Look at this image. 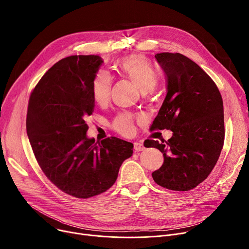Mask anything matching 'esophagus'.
Instances as JSON below:
<instances>
[{
    "mask_svg": "<svg viewBox=\"0 0 249 249\" xmlns=\"http://www.w3.org/2000/svg\"><path fill=\"white\" fill-rule=\"evenodd\" d=\"M134 149L136 152H141L145 150V147L142 143H138V142H136V143H134Z\"/></svg>",
    "mask_w": 249,
    "mask_h": 249,
    "instance_id": "1",
    "label": "esophagus"
}]
</instances>
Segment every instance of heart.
Returning a JSON list of instances; mask_svg holds the SVG:
<instances>
[{
  "label": "heart",
  "instance_id": "1",
  "mask_svg": "<svg viewBox=\"0 0 249 249\" xmlns=\"http://www.w3.org/2000/svg\"><path fill=\"white\" fill-rule=\"evenodd\" d=\"M118 73L130 80L143 92L152 91L158 84L159 74L155 66L144 56L131 55L118 61ZM112 78L105 72H98L91 83V95L95 103L104 105L108 102L111 94ZM134 117L128 113H120L113 122L112 127L118 133L129 136L134 131Z\"/></svg>",
  "mask_w": 249,
  "mask_h": 249
}]
</instances>
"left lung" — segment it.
I'll list each match as a JSON object with an SVG mask.
<instances>
[{
	"label": "left lung",
	"mask_w": 249,
	"mask_h": 249,
	"mask_svg": "<svg viewBox=\"0 0 249 249\" xmlns=\"http://www.w3.org/2000/svg\"><path fill=\"white\" fill-rule=\"evenodd\" d=\"M155 57L166 76L167 93L151 130H171L172 137L144 145L163 154L162 165L152 173L155 182L188 191L207 178L219 160L225 139L223 99L214 81L186 56L163 52Z\"/></svg>",
	"instance_id": "left-lung-1"
}]
</instances>
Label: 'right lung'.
I'll return each instance as SVG.
<instances>
[{
  "mask_svg": "<svg viewBox=\"0 0 249 249\" xmlns=\"http://www.w3.org/2000/svg\"><path fill=\"white\" fill-rule=\"evenodd\" d=\"M103 60L75 55L51 67L32 90L26 132L47 178L63 192L87 199L105 192L117 179L133 144L119 138H88L87 117L94 100L91 83Z\"/></svg>",
  "mask_w": 249,
  "mask_h": 249,
  "instance_id": "add662e5",
  "label": "right lung"
}]
</instances>
